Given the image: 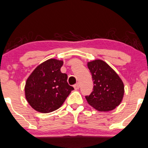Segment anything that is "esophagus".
Masks as SVG:
<instances>
[{
  "mask_svg": "<svg viewBox=\"0 0 148 148\" xmlns=\"http://www.w3.org/2000/svg\"><path fill=\"white\" fill-rule=\"evenodd\" d=\"M74 89H75V90L79 89V84H77L74 85Z\"/></svg>",
  "mask_w": 148,
  "mask_h": 148,
  "instance_id": "obj_1",
  "label": "esophagus"
}]
</instances>
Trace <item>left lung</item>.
Instances as JSON below:
<instances>
[{"label": "left lung", "mask_w": 148, "mask_h": 148, "mask_svg": "<svg viewBox=\"0 0 148 148\" xmlns=\"http://www.w3.org/2000/svg\"><path fill=\"white\" fill-rule=\"evenodd\" d=\"M92 75L94 88L86 96L88 103L99 111H111L120 105L124 95V84L117 73L106 62L95 60L87 62Z\"/></svg>", "instance_id": "8db88e82"}]
</instances>
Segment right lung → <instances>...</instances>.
<instances>
[{
  "label": "right lung",
  "mask_w": 148,
  "mask_h": 148,
  "mask_svg": "<svg viewBox=\"0 0 148 148\" xmlns=\"http://www.w3.org/2000/svg\"><path fill=\"white\" fill-rule=\"evenodd\" d=\"M62 60L49 59L34 69L25 86L27 101L35 111L47 113L62 106L72 86L68 84L67 75L60 71Z\"/></svg>",
  "instance_id": "1"
}]
</instances>
